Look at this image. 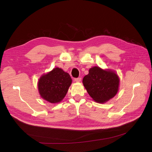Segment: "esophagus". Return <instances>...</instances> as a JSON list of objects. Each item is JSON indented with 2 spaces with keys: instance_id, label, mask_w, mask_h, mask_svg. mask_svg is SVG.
<instances>
[{
  "instance_id": "obj_1",
  "label": "esophagus",
  "mask_w": 152,
  "mask_h": 152,
  "mask_svg": "<svg viewBox=\"0 0 152 152\" xmlns=\"http://www.w3.org/2000/svg\"><path fill=\"white\" fill-rule=\"evenodd\" d=\"M81 80V77H77V78H75V81L76 82H80Z\"/></svg>"
}]
</instances>
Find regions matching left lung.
Listing matches in <instances>:
<instances>
[{"mask_svg":"<svg viewBox=\"0 0 152 152\" xmlns=\"http://www.w3.org/2000/svg\"><path fill=\"white\" fill-rule=\"evenodd\" d=\"M120 80L113 71L103 70L95 66L89 69L88 75L83 79L87 92L95 102L104 103L118 92Z\"/></svg>","mask_w":152,"mask_h":152,"instance_id":"8db88e82","label":"left lung"}]
</instances>
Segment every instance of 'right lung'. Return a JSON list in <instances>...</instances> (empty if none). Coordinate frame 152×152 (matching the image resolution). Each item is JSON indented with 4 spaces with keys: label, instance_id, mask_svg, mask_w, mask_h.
Listing matches in <instances>:
<instances>
[{
    "label": "right lung",
    "instance_id": "obj_1",
    "mask_svg": "<svg viewBox=\"0 0 152 152\" xmlns=\"http://www.w3.org/2000/svg\"><path fill=\"white\" fill-rule=\"evenodd\" d=\"M71 83L70 75L62 69L56 67L39 80V92L48 102L58 103L66 96Z\"/></svg>",
    "mask_w": 152,
    "mask_h": 152
}]
</instances>
